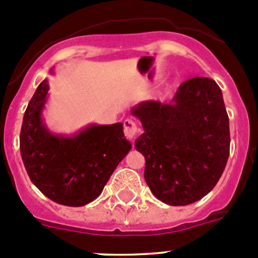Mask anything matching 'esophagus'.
Listing matches in <instances>:
<instances>
[{
    "label": "esophagus",
    "mask_w": 258,
    "mask_h": 258,
    "mask_svg": "<svg viewBox=\"0 0 258 258\" xmlns=\"http://www.w3.org/2000/svg\"><path fill=\"white\" fill-rule=\"evenodd\" d=\"M123 132H124V136L127 139H135L137 134H139V126L135 121L132 119L127 118L123 121Z\"/></svg>",
    "instance_id": "obj_1"
}]
</instances>
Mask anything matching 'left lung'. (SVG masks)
Here are the masks:
<instances>
[{"instance_id":"1","label":"left lung","mask_w":258,"mask_h":258,"mask_svg":"<svg viewBox=\"0 0 258 258\" xmlns=\"http://www.w3.org/2000/svg\"><path fill=\"white\" fill-rule=\"evenodd\" d=\"M131 113L144 127L135 148L145 156L146 183L156 199L186 206L212 191L230 155L228 114L215 81L189 79L170 103L145 101Z\"/></svg>"}]
</instances>
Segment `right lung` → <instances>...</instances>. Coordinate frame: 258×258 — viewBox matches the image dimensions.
<instances>
[{
	"instance_id": "obj_1",
	"label": "right lung",
	"mask_w": 258,
	"mask_h": 258,
	"mask_svg": "<svg viewBox=\"0 0 258 258\" xmlns=\"http://www.w3.org/2000/svg\"><path fill=\"white\" fill-rule=\"evenodd\" d=\"M48 90V80H43L23 114L21 157L46 197L63 206H85L100 196L132 145L121 122L90 124L72 136L52 134L42 118Z\"/></svg>"
}]
</instances>
